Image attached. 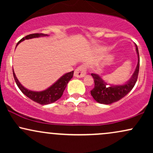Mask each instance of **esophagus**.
I'll return each instance as SVG.
<instances>
[{
	"label": "esophagus",
	"instance_id": "esophagus-1",
	"mask_svg": "<svg viewBox=\"0 0 153 153\" xmlns=\"http://www.w3.org/2000/svg\"><path fill=\"white\" fill-rule=\"evenodd\" d=\"M86 74V70L83 65L79 66L78 68L75 71L74 76L76 78H82Z\"/></svg>",
	"mask_w": 153,
	"mask_h": 153
}]
</instances>
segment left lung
<instances>
[{
    "label": "left lung",
    "mask_w": 153,
    "mask_h": 153,
    "mask_svg": "<svg viewBox=\"0 0 153 153\" xmlns=\"http://www.w3.org/2000/svg\"><path fill=\"white\" fill-rule=\"evenodd\" d=\"M136 52L138 57L136 69L133 75H131V78L124 85H110L109 86L100 75L91 73V75L94 78L95 85L93 90L91 91V94L95 101L103 104H111L119 101L130 92L137 80L139 68H140V56H139V51L137 45Z\"/></svg>",
    "instance_id": "left-lung-1"
}]
</instances>
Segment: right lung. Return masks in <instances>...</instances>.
I'll list each match as a JSON object with an SVG mask.
<instances>
[{"label": "right lung", "instance_id": "right-lung-1", "mask_svg": "<svg viewBox=\"0 0 153 153\" xmlns=\"http://www.w3.org/2000/svg\"><path fill=\"white\" fill-rule=\"evenodd\" d=\"M48 36V35L41 34V33H39H39H36V34H31L27 35L25 37L22 38V39L19 42L18 44H17V45H18L20 42H22L24 41L25 39H29L37 38L39 37V36ZM73 73H74V71H72L63 75L61 78H59L57 81L54 82V84H52V85H51L50 87H49L48 88H47L46 90L42 91H33L28 90L27 88H26L23 86L22 84L20 83V82L19 81L18 79H17L13 69V78H14V80L16 82V85H18L19 88L20 89L23 94L27 96L28 98H29V99L32 100V101H34L35 102L42 105L50 104V103H53L54 101H57V100H58L59 98H61V96H62L63 92H64L67 85H68V82H69L70 80H71V78H73Z\"/></svg>", "mask_w": 153, "mask_h": 153}]
</instances>
